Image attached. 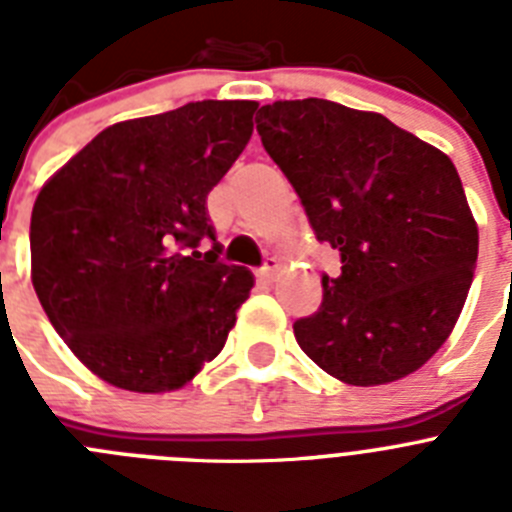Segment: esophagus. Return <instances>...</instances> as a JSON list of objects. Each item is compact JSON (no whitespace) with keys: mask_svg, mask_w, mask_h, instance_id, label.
I'll list each match as a JSON object with an SVG mask.
<instances>
[{"mask_svg":"<svg viewBox=\"0 0 512 512\" xmlns=\"http://www.w3.org/2000/svg\"><path fill=\"white\" fill-rule=\"evenodd\" d=\"M277 271H279V261L274 259V256H269V259L264 261V266L256 271V277H259V282L269 284V282H274V279H277Z\"/></svg>","mask_w":512,"mask_h":512,"instance_id":"1","label":"esophagus"}]
</instances>
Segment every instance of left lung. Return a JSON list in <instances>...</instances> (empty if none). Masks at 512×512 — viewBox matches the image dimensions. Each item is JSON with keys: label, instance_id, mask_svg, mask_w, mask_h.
<instances>
[{"label": "left lung", "instance_id": "8db88e82", "mask_svg": "<svg viewBox=\"0 0 512 512\" xmlns=\"http://www.w3.org/2000/svg\"><path fill=\"white\" fill-rule=\"evenodd\" d=\"M256 130L315 238L341 253V274H323V305L295 323L300 348L356 387L413 374L449 338L477 264V223L451 158L330 99L264 104Z\"/></svg>", "mask_w": 512, "mask_h": 512}]
</instances>
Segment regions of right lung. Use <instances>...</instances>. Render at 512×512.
Masks as SVG:
<instances>
[{
    "label": "right lung",
    "instance_id": "obj_1",
    "mask_svg": "<svg viewBox=\"0 0 512 512\" xmlns=\"http://www.w3.org/2000/svg\"><path fill=\"white\" fill-rule=\"evenodd\" d=\"M248 99L117 122L40 189L33 287L84 366L130 392L179 390L215 359L253 274L220 261L207 194L253 133Z\"/></svg>",
    "mask_w": 512,
    "mask_h": 512
}]
</instances>
